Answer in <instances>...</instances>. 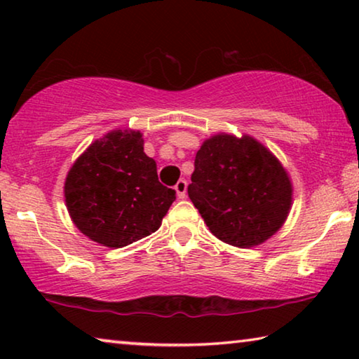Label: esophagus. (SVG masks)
<instances>
[{"label": "esophagus", "mask_w": 359, "mask_h": 359, "mask_svg": "<svg viewBox=\"0 0 359 359\" xmlns=\"http://www.w3.org/2000/svg\"><path fill=\"white\" fill-rule=\"evenodd\" d=\"M174 188L179 199H184L187 196V180H179Z\"/></svg>", "instance_id": "34e87169"}]
</instances>
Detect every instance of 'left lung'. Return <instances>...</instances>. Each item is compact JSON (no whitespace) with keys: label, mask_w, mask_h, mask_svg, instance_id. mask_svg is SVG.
<instances>
[{"label":"left lung","mask_w":359,"mask_h":359,"mask_svg":"<svg viewBox=\"0 0 359 359\" xmlns=\"http://www.w3.org/2000/svg\"><path fill=\"white\" fill-rule=\"evenodd\" d=\"M188 196L215 238L248 248L282 228L293 187L282 163L257 139L220 133L198 150Z\"/></svg>","instance_id":"8db88e82"}]
</instances>
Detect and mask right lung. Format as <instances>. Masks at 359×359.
Wrapping results in <instances>:
<instances>
[{
	"label": "right lung",
	"mask_w": 359,
	"mask_h": 359,
	"mask_svg": "<svg viewBox=\"0 0 359 359\" xmlns=\"http://www.w3.org/2000/svg\"><path fill=\"white\" fill-rule=\"evenodd\" d=\"M65 199L82 234L121 248L160 228L175 191L158 180L141 131L115 130L77 158L66 175Z\"/></svg>",
	"instance_id": "right-lung-1"
}]
</instances>
